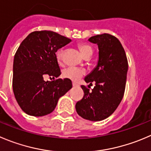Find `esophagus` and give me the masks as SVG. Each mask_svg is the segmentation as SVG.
I'll return each mask as SVG.
<instances>
[{"instance_id":"esophagus-1","label":"esophagus","mask_w":151,"mask_h":151,"mask_svg":"<svg viewBox=\"0 0 151 151\" xmlns=\"http://www.w3.org/2000/svg\"><path fill=\"white\" fill-rule=\"evenodd\" d=\"M73 87H76V86H78V84L76 82H73Z\"/></svg>"}]
</instances>
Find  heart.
<instances>
[{"mask_svg":"<svg viewBox=\"0 0 151 151\" xmlns=\"http://www.w3.org/2000/svg\"><path fill=\"white\" fill-rule=\"evenodd\" d=\"M78 48H79L80 51L81 52L83 55L85 57L88 55H92V53H93V49L88 44H84V43L78 44ZM62 53L63 50L61 49L58 50L56 52V57L58 61H60L61 59ZM85 73L86 71L84 69L76 67H68L63 70L62 76L64 78H68V79L72 80L73 81H77L85 74Z\"/></svg>","mask_w":151,"mask_h":151,"instance_id":"b5f03b06","label":"heart"}]
</instances>
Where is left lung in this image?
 I'll return each instance as SVG.
<instances>
[{"instance_id": "8db88e82", "label": "left lung", "mask_w": 151, "mask_h": 151, "mask_svg": "<svg viewBox=\"0 0 151 151\" xmlns=\"http://www.w3.org/2000/svg\"><path fill=\"white\" fill-rule=\"evenodd\" d=\"M88 41L98 45L99 61L84 80L90 85L95 82L96 86L92 91L86 86H81L84 94L76 103V109L84 119L101 121L113 114L122 99L128 62L122 45L114 35L101 34Z\"/></svg>"}]
</instances>
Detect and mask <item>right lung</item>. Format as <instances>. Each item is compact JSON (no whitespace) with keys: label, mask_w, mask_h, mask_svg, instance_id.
<instances>
[{"label":"right lung","mask_w":151,"mask_h":151,"mask_svg":"<svg viewBox=\"0 0 151 151\" xmlns=\"http://www.w3.org/2000/svg\"><path fill=\"white\" fill-rule=\"evenodd\" d=\"M71 39L52 31H35L29 34L15 52L12 89L23 111L43 116L55 110L58 99L72 88L71 80L58 78L44 81L47 75H61L55 52Z\"/></svg>","instance_id":"right-lung-1"}]
</instances>
